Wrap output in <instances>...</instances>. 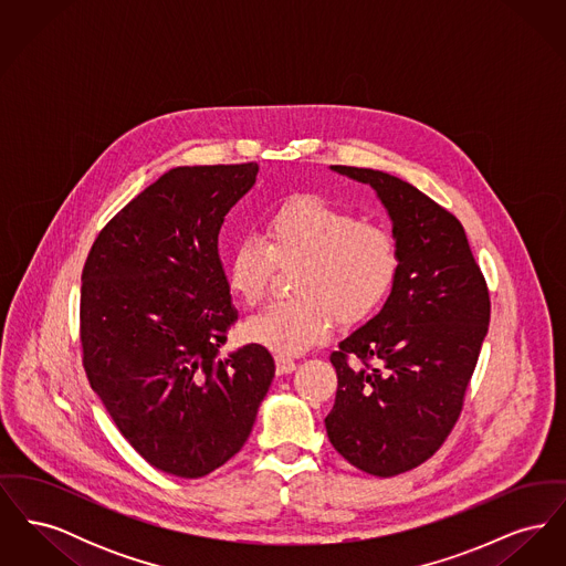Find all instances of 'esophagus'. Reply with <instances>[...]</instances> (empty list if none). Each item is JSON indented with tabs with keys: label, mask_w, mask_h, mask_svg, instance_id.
Returning <instances> with one entry per match:
<instances>
[{
	"label": "esophagus",
	"mask_w": 566,
	"mask_h": 566,
	"mask_svg": "<svg viewBox=\"0 0 566 566\" xmlns=\"http://www.w3.org/2000/svg\"><path fill=\"white\" fill-rule=\"evenodd\" d=\"M275 369H277V374H291V371H295V358H293V356H286V354H277V356H275Z\"/></svg>",
	"instance_id": "esophagus-1"
}]
</instances>
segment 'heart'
Wrapping results in <instances>:
<instances>
[{"label": "heart", "mask_w": 566, "mask_h": 566, "mask_svg": "<svg viewBox=\"0 0 566 566\" xmlns=\"http://www.w3.org/2000/svg\"><path fill=\"white\" fill-rule=\"evenodd\" d=\"M275 263L301 261L295 293L303 298L273 301L243 323V337L277 354H298L328 339L337 321L371 318L388 298L397 273V242L379 224L316 195H295L271 210L263 240L245 235L224 268L229 293L256 303Z\"/></svg>", "instance_id": "1"}]
</instances>
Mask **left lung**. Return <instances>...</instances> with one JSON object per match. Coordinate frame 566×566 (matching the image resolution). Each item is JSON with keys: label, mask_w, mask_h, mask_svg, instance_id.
<instances>
[{"label": "left lung", "mask_w": 566, "mask_h": 566, "mask_svg": "<svg viewBox=\"0 0 566 566\" xmlns=\"http://www.w3.org/2000/svg\"><path fill=\"white\" fill-rule=\"evenodd\" d=\"M376 190L392 220L399 273L384 307L331 354L337 395L324 418L356 469L392 478L454 429L490 323V296L454 214L397 176L331 165Z\"/></svg>", "instance_id": "obj_1"}]
</instances>
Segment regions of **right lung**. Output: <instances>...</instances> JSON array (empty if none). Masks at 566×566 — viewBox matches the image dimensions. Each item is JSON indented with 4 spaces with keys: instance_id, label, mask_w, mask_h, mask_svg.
<instances>
[{
    "instance_id": "right-lung-1",
    "label": "right lung",
    "mask_w": 566,
    "mask_h": 566,
    "mask_svg": "<svg viewBox=\"0 0 566 566\" xmlns=\"http://www.w3.org/2000/svg\"><path fill=\"white\" fill-rule=\"evenodd\" d=\"M256 174V163L169 169L102 229L82 270L91 388L169 475L203 478L235 457L275 374L259 344L218 356L238 321L218 233Z\"/></svg>"
}]
</instances>
